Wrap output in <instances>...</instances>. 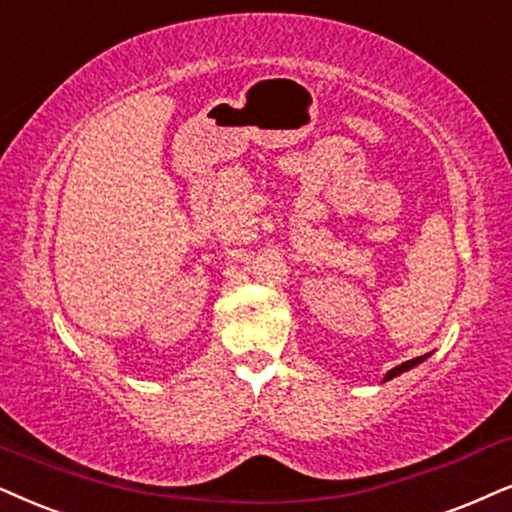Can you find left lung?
<instances>
[{
    "instance_id": "1",
    "label": "left lung",
    "mask_w": 512,
    "mask_h": 512,
    "mask_svg": "<svg viewBox=\"0 0 512 512\" xmlns=\"http://www.w3.org/2000/svg\"><path fill=\"white\" fill-rule=\"evenodd\" d=\"M430 354H423V357H416V359H411V361H404V364H399V366H394L392 371H387V375H385V383L387 380H392V378H397L399 373H404V371H409V368H413V366H418L420 361H425L428 359Z\"/></svg>"
}]
</instances>
